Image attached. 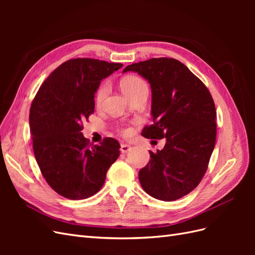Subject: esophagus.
Instances as JSON below:
<instances>
[{
  "instance_id": "obj_1",
  "label": "esophagus",
  "mask_w": 255,
  "mask_h": 255,
  "mask_svg": "<svg viewBox=\"0 0 255 255\" xmlns=\"http://www.w3.org/2000/svg\"><path fill=\"white\" fill-rule=\"evenodd\" d=\"M130 149H132V148H130V145L126 144V143L121 144V146H120V151H121V153H123V154H126V153L129 152Z\"/></svg>"
}]
</instances>
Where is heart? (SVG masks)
I'll return each instance as SVG.
<instances>
[{"label": "heart", "instance_id": "heart-1", "mask_svg": "<svg viewBox=\"0 0 255 255\" xmlns=\"http://www.w3.org/2000/svg\"><path fill=\"white\" fill-rule=\"evenodd\" d=\"M121 87L123 92H125V94L130 99L134 98L137 95L142 94V92H148V85H146V83L141 78H139V76L137 75H128L126 78H123L121 81ZM107 91H109V84L106 82L102 83L98 87L95 94L96 106L100 107L102 105ZM120 132L122 133V135L128 136L130 130L129 128H121Z\"/></svg>", "mask_w": 255, "mask_h": 255}]
</instances>
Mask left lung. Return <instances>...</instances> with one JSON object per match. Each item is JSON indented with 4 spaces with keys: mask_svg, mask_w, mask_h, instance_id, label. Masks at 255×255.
<instances>
[{
    "mask_svg": "<svg viewBox=\"0 0 255 255\" xmlns=\"http://www.w3.org/2000/svg\"><path fill=\"white\" fill-rule=\"evenodd\" d=\"M148 80L152 90L153 125L141 135L166 138L163 150L150 151L139 170L143 190L174 201L194 190L204 176L216 142V109L211 92L189 69L174 58L160 57L125 68Z\"/></svg>",
    "mask_w": 255,
    "mask_h": 255,
    "instance_id": "left-lung-1",
    "label": "left lung"
}]
</instances>
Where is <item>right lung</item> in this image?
I'll return each instance as SVG.
<instances>
[{
  "label": "right lung",
  "mask_w": 255,
  "mask_h": 255,
  "mask_svg": "<svg viewBox=\"0 0 255 255\" xmlns=\"http://www.w3.org/2000/svg\"><path fill=\"white\" fill-rule=\"evenodd\" d=\"M122 66L94 58L69 59L42 83L30 105L37 164L51 188L67 199L97 194L119 156L117 140L106 137L100 145H92L82 129L83 121L95 112L100 83Z\"/></svg>",
  "instance_id": "1"
}]
</instances>
